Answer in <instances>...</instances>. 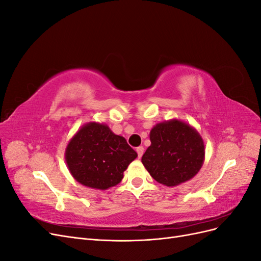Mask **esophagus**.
Here are the masks:
<instances>
[{"label":"esophagus","mask_w":261,"mask_h":261,"mask_svg":"<svg viewBox=\"0 0 261 261\" xmlns=\"http://www.w3.org/2000/svg\"><path fill=\"white\" fill-rule=\"evenodd\" d=\"M136 151L138 153V158H141V155H143L144 153V147L143 146H139L136 148Z\"/></svg>","instance_id":"34e87169"}]
</instances>
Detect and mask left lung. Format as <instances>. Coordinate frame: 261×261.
<instances>
[{
    "mask_svg": "<svg viewBox=\"0 0 261 261\" xmlns=\"http://www.w3.org/2000/svg\"><path fill=\"white\" fill-rule=\"evenodd\" d=\"M149 136L151 145L141 162L158 183L174 187L192 179L200 171L206 148L193 126L172 118L155 124Z\"/></svg>",
    "mask_w": 261,
    "mask_h": 261,
    "instance_id": "8db88e82",
    "label": "left lung"
}]
</instances>
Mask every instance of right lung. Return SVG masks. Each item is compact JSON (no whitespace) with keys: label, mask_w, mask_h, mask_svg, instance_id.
Returning a JSON list of instances; mask_svg holds the SVG:
<instances>
[{"label":"right lung","mask_w":261,"mask_h":261,"mask_svg":"<svg viewBox=\"0 0 261 261\" xmlns=\"http://www.w3.org/2000/svg\"><path fill=\"white\" fill-rule=\"evenodd\" d=\"M136 158V151L123 136L99 122L83 125L65 149L67 169L75 180L99 191L120 183L124 171Z\"/></svg>","instance_id":"1"}]
</instances>
